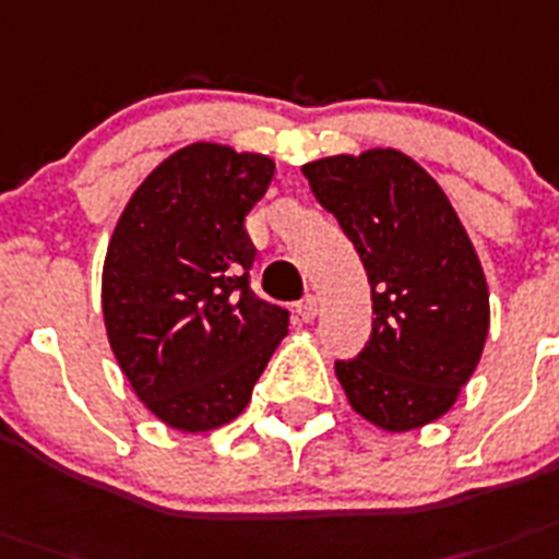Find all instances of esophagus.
<instances>
[{
    "instance_id": "obj_1",
    "label": "esophagus",
    "mask_w": 559,
    "mask_h": 559,
    "mask_svg": "<svg viewBox=\"0 0 559 559\" xmlns=\"http://www.w3.org/2000/svg\"><path fill=\"white\" fill-rule=\"evenodd\" d=\"M295 312H298V318H301V321H312V318L318 316L316 295H304L301 301H298V307H295Z\"/></svg>"
}]
</instances>
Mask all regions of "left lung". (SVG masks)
<instances>
[{
  "label": "left lung",
  "instance_id": "8db88e82",
  "mask_svg": "<svg viewBox=\"0 0 559 559\" xmlns=\"http://www.w3.org/2000/svg\"><path fill=\"white\" fill-rule=\"evenodd\" d=\"M301 170L372 287L367 346L335 360L352 409L386 431L438 420L489 335V289L447 192L397 150L321 158Z\"/></svg>",
  "mask_w": 559,
  "mask_h": 559
}]
</instances>
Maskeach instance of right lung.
Instances as JSON below:
<instances>
[{"label": "right lung", "instance_id": "obj_1", "mask_svg": "<svg viewBox=\"0 0 559 559\" xmlns=\"http://www.w3.org/2000/svg\"><path fill=\"white\" fill-rule=\"evenodd\" d=\"M275 164L199 142L133 192L107 247L102 309L112 355L142 403L181 431L229 424L250 403L289 312L258 298L243 218Z\"/></svg>", "mask_w": 559, "mask_h": 559}]
</instances>
